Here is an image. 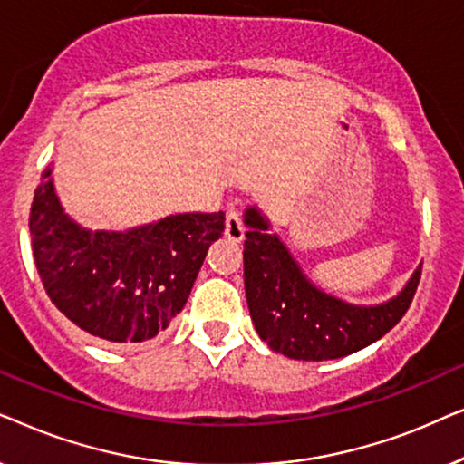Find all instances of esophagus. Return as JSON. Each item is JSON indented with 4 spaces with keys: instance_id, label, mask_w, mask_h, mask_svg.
<instances>
[{
    "instance_id": "34e87169",
    "label": "esophagus",
    "mask_w": 464,
    "mask_h": 464,
    "mask_svg": "<svg viewBox=\"0 0 464 464\" xmlns=\"http://www.w3.org/2000/svg\"><path fill=\"white\" fill-rule=\"evenodd\" d=\"M226 237L234 240V243H240L245 238L243 219H240L238 211H234V208H227L226 213Z\"/></svg>"
}]
</instances>
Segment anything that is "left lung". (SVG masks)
<instances>
[{
  "mask_svg": "<svg viewBox=\"0 0 464 464\" xmlns=\"http://www.w3.org/2000/svg\"><path fill=\"white\" fill-rule=\"evenodd\" d=\"M245 226L246 304L272 351L297 361L346 357L389 334L410 308L422 264L395 297L361 306L316 287L257 205L246 207Z\"/></svg>",
  "mask_w": 464,
  "mask_h": 464,
  "instance_id": "left-lung-1",
  "label": "left lung"
}]
</instances>
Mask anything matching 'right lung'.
<instances>
[{
  "instance_id": "add662e5",
  "label": "right lung",
  "mask_w": 464,
  "mask_h": 464,
  "mask_svg": "<svg viewBox=\"0 0 464 464\" xmlns=\"http://www.w3.org/2000/svg\"><path fill=\"white\" fill-rule=\"evenodd\" d=\"M226 213H177L129 230H91L65 213L53 167L42 173L29 230L37 272L56 308L94 338L135 344L186 306Z\"/></svg>"
}]
</instances>
